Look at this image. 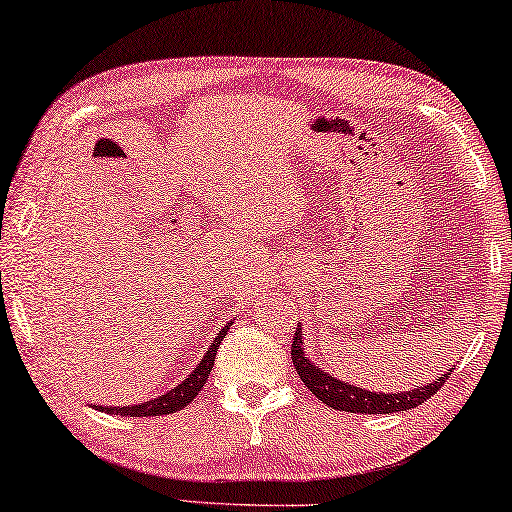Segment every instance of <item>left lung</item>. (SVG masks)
I'll return each instance as SVG.
<instances>
[{"label": "left lung", "mask_w": 512, "mask_h": 512, "mask_svg": "<svg viewBox=\"0 0 512 512\" xmlns=\"http://www.w3.org/2000/svg\"><path fill=\"white\" fill-rule=\"evenodd\" d=\"M290 357H293L297 375H300V380L309 387L313 396L332 407V410L352 412V414H391V412L412 410V407H419L423 400L435 396V393L442 389V384L448 380V375H451V373H444L439 380L426 384V387L400 391V393H377V391L361 389L350 382L336 380V377H332L313 364V361L304 355L300 329H297L293 336Z\"/></svg>", "instance_id": "left-lung-1"}]
</instances>
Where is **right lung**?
<instances>
[{
    "mask_svg": "<svg viewBox=\"0 0 512 512\" xmlns=\"http://www.w3.org/2000/svg\"><path fill=\"white\" fill-rule=\"evenodd\" d=\"M229 329H231V322L215 336V341L210 343V348L206 350V355H203V359L199 361V366H196L194 371L187 375V380H183L178 387L164 393V396H157V398L146 400V403H139V405H123V407H102V405L98 407L96 405V407L102 412L116 414V416H162V414L180 412L183 407L190 405L196 396H199L201 387L208 382V375L212 371V364H215L219 343H222V338L226 336Z\"/></svg>",
    "mask_w": 512,
    "mask_h": 512,
    "instance_id": "obj_1",
    "label": "right lung"
}]
</instances>
